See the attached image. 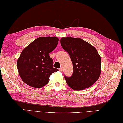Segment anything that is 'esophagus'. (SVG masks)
Listing matches in <instances>:
<instances>
[{
	"mask_svg": "<svg viewBox=\"0 0 123 123\" xmlns=\"http://www.w3.org/2000/svg\"><path fill=\"white\" fill-rule=\"evenodd\" d=\"M62 70H63V68H60L59 69V71L60 72H62Z\"/></svg>",
	"mask_w": 123,
	"mask_h": 123,
	"instance_id": "esophagus-1",
	"label": "esophagus"
}]
</instances>
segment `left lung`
<instances>
[{
	"label": "left lung",
	"instance_id": "obj_1",
	"mask_svg": "<svg viewBox=\"0 0 123 123\" xmlns=\"http://www.w3.org/2000/svg\"><path fill=\"white\" fill-rule=\"evenodd\" d=\"M62 48L68 53L73 63V74L64 76L72 89L81 90L90 87L101 74V58L93 46L82 39L71 37L61 40Z\"/></svg>",
	"mask_w": 123,
	"mask_h": 123
}]
</instances>
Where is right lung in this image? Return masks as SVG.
I'll list each match as a JSON object with an SVG mask.
<instances>
[{
	"label": "right lung",
	"instance_id": "add662e5",
	"mask_svg": "<svg viewBox=\"0 0 123 123\" xmlns=\"http://www.w3.org/2000/svg\"><path fill=\"white\" fill-rule=\"evenodd\" d=\"M57 37H41L25 48L17 61L18 74L23 81L34 88H41L49 82L52 73L58 71L53 68L49 53L57 47Z\"/></svg>",
	"mask_w": 123,
	"mask_h": 123
}]
</instances>
